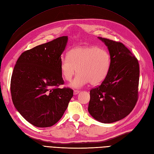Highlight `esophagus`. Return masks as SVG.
Returning a JSON list of instances; mask_svg holds the SVG:
<instances>
[{"label": "esophagus", "mask_w": 154, "mask_h": 154, "mask_svg": "<svg viewBox=\"0 0 154 154\" xmlns=\"http://www.w3.org/2000/svg\"><path fill=\"white\" fill-rule=\"evenodd\" d=\"M80 91H78V90H74V95H76V94H78L79 92H80Z\"/></svg>", "instance_id": "34e87169"}]
</instances>
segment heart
<instances>
[{
    "mask_svg": "<svg viewBox=\"0 0 154 154\" xmlns=\"http://www.w3.org/2000/svg\"><path fill=\"white\" fill-rule=\"evenodd\" d=\"M109 53L97 47H78L70 50L67 57L60 59L62 76L66 81H71L76 72V76L70 86L80 88L87 83L97 85L103 82L110 68Z\"/></svg>",
    "mask_w": 154,
    "mask_h": 154,
    "instance_id": "heart-1",
    "label": "heart"
}]
</instances>
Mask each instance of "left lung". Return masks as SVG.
Listing matches in <instances>:
<instances>
[{
  "label": "left lung",
  "mask_w": 154,
  "mask_h": 154,
  "mask_svg": "<svg viewBox=\"0 0 154 154\" xmlns=\"http://www.w3.org/2000/svg\"><path fill=\"white\" fill-rule=\"evenodd\" d=\"M108 48L110 68L101 84L90 91L88 110L96 120L111 123L131 112L138 99L137 59L119 42L98 37Z\"/></svg>",
  "instance_id": "left-lung-1"
}]
</instances>
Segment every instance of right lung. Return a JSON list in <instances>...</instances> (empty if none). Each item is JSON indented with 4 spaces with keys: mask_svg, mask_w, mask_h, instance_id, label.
Here are the masks:
<instances>
[{
    "mask_svg": "<svg viewBox=\"0 0 154 154\" xmlns=\"http://www.w3.org/2000/svg\"><path fill=\"white\" fill-rule=\"evenodd\" d=\"M67 36L27 50L13 69L10 90L14 106L26 121L37 127H49L62 118L73 90L58 88L64 81L61 54Z\"/></svg>",
    "mask_w": 154,
    "mask_h": 154,
    "instance_id": "add662e5",
    "label": "right lung"
}]
</instances>
